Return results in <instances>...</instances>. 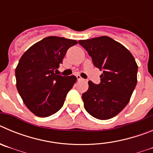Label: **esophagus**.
Instances as JSON below:
<instances>
[{
  "label": "esophagus",
  "mask_w": 153,
  "mask_h": 153,
  "mask_svg": "<svg viewBox=\"0 0 153 153\" xmlns=\"http://www.w3.org/2000/svg\"><path fill=\"white\" fill-rule=\"evenodd\" d=\"M76 78H77V80H83V78L81 77L79 75H76Z\"/></svg>",
  "instance_id": "obj_1"
}]
</instances>
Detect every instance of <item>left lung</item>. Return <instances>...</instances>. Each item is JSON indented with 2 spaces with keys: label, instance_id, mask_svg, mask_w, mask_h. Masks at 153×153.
Wrapping results in <instances>:
<instances>
[{
  "label": "left lung",
  "instance_id": "left-lung-1",
  "mask_svg": "<svg viewBox=\"0 0 153 153\" xmlns=\"http://www.w3.org/2000/svg\"><path fill=\"white\" fill-rule=\"evenodd\" d=\"M78 42L92 57L93 65L103 70L100 83L89 81L88 90L82 95L85 109L99 120L113 118L129 102L137 83L135 58L123 44L107 36Z\"/></svg>",
  "mask_w": 153,
  "mask_h": 153
}]
</instances>
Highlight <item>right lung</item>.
<instances>
[{
	"label": "right lung",
	"instance_id": "add662e5",
	"mask_svg": "<svg viewBox=\"0 0 153 153\" xmlns=\"http://www.w3.org/2000/svg\"><path fill=\"white\" fill-rule=\"evenodd\" d=\"M77 41L51 36L31 46L15 69L16 86L23 102L39 117L54 114L63 106L76 77L57 75L67 50Z\"/></svg>",
	"mask_w": 153,
	"mask_h": 153
}]
</instances>
